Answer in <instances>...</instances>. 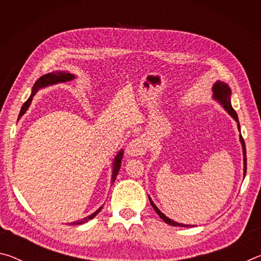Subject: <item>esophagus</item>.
<instances>
[{
	"label": "esophagus",
	"instance_id": "1",
	"mask_svg": "<svg viewBox=\"0 0 261 261\" xmlns=\"http://www.w3.org/2000/svg\"><path fill=\"white\" fill-rule=\"evenodd\" d=\"M147 144L143 137H138V138L132 139L129 145L126 146V155L127 156H139L146 153Z\"/></svg>",
	"mask_w": 261,
	"mask_h": 261
}]
</instances>
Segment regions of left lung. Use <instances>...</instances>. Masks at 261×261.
<instances>
[{"label": "left lung", "instance_id": "1", "mask_svg": "<svg viewBox=\"0 0 261 261\" xmlns=\"http://www.w3.org/2000/svg\"><path fill=\"white\" fill-rule=\"evenodd\" d=\"M212 90H213V98L219 101L220 105H222V107L227 110L228 114L230 115V116L233 118L237 122V126H238V130H241V126H240V123H238V116H237V113L233 110V108L231 107V101H230V95H231V90L230 87H229L226 83L221 82V81H216V83L212 87ZM240 140H241V144H242V148H243V155H244V176L246 174V148H245V143H244V139H243L242 135L240 136ZM149 202H151L152 207L154 208V211L156 212L158 215L160 216V218L165 221L166 223L170 224V226H174V227H194L192 224H184V223H178L176 222V221L170 220L169 218H167V216L162 213V212L158 208L155 206V204L152 201L151 198L148 197Z\"/></svg>", "mask_w": 261, "mask_h": 261}]
</instances>
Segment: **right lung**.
<instances>
[{
	"mask_svg": "<svg viewBox=\"0 0 261 261\" xmlns=\"http://www.w3.org/2000/svg\"><path fill=\"white\" fill-rule=\"evenodd\" d=\"M74 79V74H71L69 72H64V71H55V72H50V73H47L45 76H42L38 79L35 84L33 85L32 88V94L30 95V98L26 100V102L23 105V107L20 109V113H19V117L20 118L23 115L25 114L26 110L30 107L31 102H32V99L34 94L37 93V92L40 90V88L43 87H47V86H50V85H55V84H59V83H65V82H70ZM122 158H123V149H121L120 152L117 153V155L115 156L114 159V162H113V175H112V183L115 182V179H116V176L118 174V170H120L121 168V163H122ZM102 210V206L100 207L99 210H96L93 214H91L90 216H86V218H84L82 220H78V221H74V222H70V224H82V223H85L87 221H90L94 218V216L99 213V212Z\"/></svg>",
	"mask_w": 261,
	"mask_h": 261,
	"instance_id": "right-lung-1",
	"label": "right lung"
}]
</instances>
